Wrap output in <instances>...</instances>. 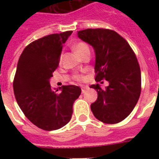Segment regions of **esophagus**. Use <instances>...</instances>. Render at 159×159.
Returning <instances> with one entry per match:
<instances>
[{
  "label": "esophagus",
  "instance_id": "obj_1",
  "mask_svg": "<svg viewBox=\"0 0 159 159\" xmlns=\"http://www.w3.org/2000/svg\"><path fill=\"white\" fill-rule=\"evenodd\" d=\"M88 89H89V87H88V86H82V93H85V92H87Z\"/></svg>",
  "mask_w": 159,
  "mask_h": 159
}]
</instances>
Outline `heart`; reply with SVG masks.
<instances>
[{"instance_id": "obj_1", "label": "heart", "mask_w": 159, "mask_h": 159, "mask_svg": "<svg viewBox=\"0 0 159 159\" xmlns=\"http://www.w3.org/2000/svg\"><path fill=\"white\" fill-rule=\"evenodd\" d=\"M73 50L79 55L80 57H82L86 54H90V48L87 43H85L83 41H77L72 46ZM62 61V54H60L59 56V63H61ZM73 79L76 81H82L84 79L83 75L82 74H74L73 75Z\"/></svg>"}]
</instances>
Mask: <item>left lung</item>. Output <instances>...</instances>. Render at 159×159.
<instances>
[{
    "label": "left lung",
    "mask_w": 159,
    "mask_h": 159,
    "mask_svg": "<svg viewBox=\"0 0 159 159\" xmlns=\"http://www.w3.org/2000/svg\"><path fill=\"white\" fill-rule=\"evenodd\" d=\"M77 35L95 49V80L109 82L106 89L99 84L90 87L98 94L91 105L92 113L106 124L124 120L134 110L141 93V72L135 53L122 36L111 30L87 29L78 31Z\"/></svg>",
    "instance_id": "obj_1"
}]
</instances>
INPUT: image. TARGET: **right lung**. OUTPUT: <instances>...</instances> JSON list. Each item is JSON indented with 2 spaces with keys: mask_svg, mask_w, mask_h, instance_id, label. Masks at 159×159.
<instances>
[{
  "mask_svg": "<svg viewBox=\"0 0 159 159\" xmlns=\"http://www.w3.org/2000/svg\"><path fill=\"white\" fill-rule=\"evenodd\" d=\"M72 31L52 34L26 46L19 58L13 81L16 102L30 122L43 130H55L72 118V106L81 95L74 85L53 92L49 84L59 63L62 44ZM60 89V88H59Z\"/></svg>",
  "mask_w": 159,
  "mask_h": 159,
  "instance_id": "right-lung-1",
  "label": "right lung"
}]
</instances>
